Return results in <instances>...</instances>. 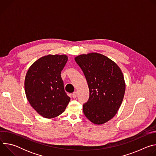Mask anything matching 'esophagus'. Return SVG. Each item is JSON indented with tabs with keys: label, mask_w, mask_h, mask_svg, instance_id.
<instances>
[{
	"label": "esophagus",
	"mask_w": 156,
	"mask_h": 156,
	"mask_svg": "<svg viewBox=\"0 0 156 156\" xmlns=\"http://www.w3.org/2000/svg\"><path fill=\"white\" fill-rule=\"evenodd\" d=\"M76 96H77V93H76V92H74V93L72 94V97H73V98L75 99V98H76Z\"/></svg>",
	"instance_id": "1"
}]
</instances>
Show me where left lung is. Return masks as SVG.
<instances>
[{"label": "left lung", "instance_id": "obj_1", "mask_svg": "<svg viewBox=\"0 0 156 156\" xmlns=\"http://www.w3.org/2000/svg\"><path fill=\"white\" fill-rule=\"evenodd\" d=\"M87 83L90 98L83 112L94 124L102 125L118 112L125 92V82L119 66L107 57L96 52L75 58Z\"/></svg>", "mask_w": 156, "mask_h": 156}]
</instances>
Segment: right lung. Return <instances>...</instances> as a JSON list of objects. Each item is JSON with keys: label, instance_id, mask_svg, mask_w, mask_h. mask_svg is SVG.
<instances>
[{"label": "right lung", "instance_id": "1", "mask_svg": "<svg viewBox=\"0 0 156 156\" xmlns=\"http://www.w3.org/2000/svg\"><path fill=\"white\" fill-rule=\"evenodd\" d=\"M67 60L66 55L49 54L35 61L27 73V98L32 107L44 118L58 116L70 101L65 92L60 75Z\"/></svg>", "mask_w": 156, "mask_h": 156}]
</instances>
